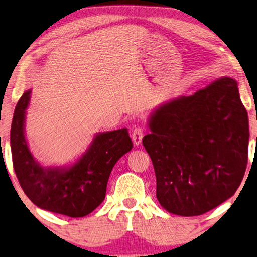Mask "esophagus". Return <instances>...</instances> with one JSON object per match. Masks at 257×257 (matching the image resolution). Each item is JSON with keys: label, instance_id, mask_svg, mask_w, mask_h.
<instances>
[{"label": "esophagus", "instance_id": "obj_1", "mask_svg": "<svg viewBox=\"0 0 257 257\" xmlns=\"http://www.w3.org/2000/svg\"><path fill=\"white\" fill-rule=\"evenodd\" d=\"M145 136V132L144 130H142L141 127H136L133 128L132 131V140H133V144L136 146H139L141 144L142 141V138H144Z\"/></svg>", "mask_w": 257, "mask_h": 257}]
</instances>
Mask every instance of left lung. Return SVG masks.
Returning <instances> with one entry per match:
<instances>
[{
    "instance_id": "1",
    "label": "left lung",
    "mask_w": 257,
    "mask_h": 257,
    "mask_svg": "<svg viewBox=\"0 0 257 257\" xmlns=\"http://www.w3.org/2000/svg\"><path fill=\"white\" fill-rule=\"evenodd\" d=\"M144 137L156 174V196L167 212L197 216L234 195L248 162L249 125L232 78L216 79L163 104Z\"/></svg>"
}]
</instances>
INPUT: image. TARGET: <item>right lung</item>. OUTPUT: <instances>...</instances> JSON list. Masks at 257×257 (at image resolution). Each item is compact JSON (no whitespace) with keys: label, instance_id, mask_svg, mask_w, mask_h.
<instances>
[{"label":"right lung","instance_id":"obj_1","mask_svg":"<svg viewBox=\"0 0 257 257\" xmlns=\"http://www.w3.org/2000/svg\"><path fill=\"white\" fill-rule=\"evenodd\" d=\"M29 94L31 91L25 92L17 103L10 132L12 163L20 187L40 208L70 217L85 216L106 197L113 165L133 148L127 128L98 134L85 155L69 168H44L34 161L24 134Z\"/></svg>","mask_w":257,"mask_h":257}]
</instances>
